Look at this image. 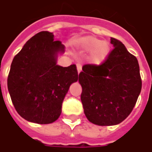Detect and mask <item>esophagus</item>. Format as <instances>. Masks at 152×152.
<instances>
[{
    "instance_id": "esophagus-1",
    "label": "esophagus",
    "mask_w": 152,
    "mask_h": 152,
    "mask_svg": "<svg viewBox=\"0 0 152 152\" xmlns=\"http://www.w3.org/2000/svg\"><path fill=\"white\" fill-rule=\"evenodd\" d=\"M81 69H82L81 65H80V64H77V70H78V73H79L80 72H81Z\"/></svg>"
}]
</instances>
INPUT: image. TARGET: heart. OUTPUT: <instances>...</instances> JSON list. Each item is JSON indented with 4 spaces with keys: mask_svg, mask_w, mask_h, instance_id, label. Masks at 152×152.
I'll return each mask as SVG.
<instances>
[{
    "mask_svg": "<svg viewBox=\"0 0 152 152\" xmlns=\"http://www.w3.org/2000/svg\"><path fill=\"white\" fill-rule=\"evenodd\" d=\"M73 45L79 50L89 51L88 61L93 65H101L107 59L111 52L108 42L102 41L92 35H86L74 39Z\"/></svg>",
    "mask_w": 152,
    "mask_h": 152,
    "instance_id": "1",
    "label": "heart"
}]
</instances>
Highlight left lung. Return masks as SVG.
Here are the masks:
<instances>
[{"label":"left lung","instance_id":"left-lung-1","mask_svg":"<svg viewBox=\"0 0 152 152\" xmlns=\"http://www.w3.org/2000/svg\"><path fill=\"white\" fill-rule=\"evenodd\" d=\"M114 49L100 66L85 65L79 75L81 102L91 123L117 125L130 114L140 91L137 58L121 41L111 38Z\"/></svg>","mask_w":152,"mask_h":152}]
</instances>
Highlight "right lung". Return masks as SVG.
I'll list each match as a JSON object with an SVG mask.
<instances>
[{"instance_id": "obj_1", "label": "right lung", "mask_w": 152, "mask_h": 152, "mask_svg": "<svg viewBox=\"0 0 152 152\" xmlns=\"http://www.w3.org/2000/svg\"><path fill=\"white\" fill-rule=\"evenodd\" d=\"M64 45L53 33L34 35L15 56L7 79L9 94L16 111L28 122L48 124L58 119L70 85L78 80L73 64L57 65Z\"/></svg>"}]
</instances>
